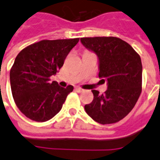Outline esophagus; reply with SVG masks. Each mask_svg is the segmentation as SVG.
<instances>
[{
  "label": "esophagus",
  "mask_w": 160,
  "mask_h": 160,
  "mask_svg": "<svg viewBox=\"0 0 160 160\" xmlns=\"http://www.w3.org/2000/svg\"><path fill=\"white\" fill-rule=\"evenodd\" d=\"M76 92H78V93H81V92L84 91V89H83L82 88H80V87H76Z\"/></svg>",
  "instance_id": "1"
}]
</instances>
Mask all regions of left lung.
I'll list each match as a JSON object with an SVG mask.
<instances>
[{
    "mask_svg": "<svg viewBox=\"0 0 160 160\" xmlns=\"http://www.w3.org/2000/svg\"><path fill=\"white\" fill-rule=\"evenodd\" d=\"M86 48L98 55V77L108 81L102 94L92 90L93 99L84 105L87 114L97 122L112 124L132 111L142 90L141 57L129 43L117 37L81 38Z\"/></svg>",
    "mask_w": 160,
    "mask_h": 160,
    "instance_id": "8db88e82",
    "label": "left lung"
}]
</instances>
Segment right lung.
<instances>
[{
    "label": "right lung",
    "mask_w": 160,
    "mask_h": 160,
    "mask_svg": "<svg viewBox=\"0 0 160 160\" xmlns=\"http://www.w3.org/2000/svg\"><path fill=\"white\" fill-rule=\"evenodd\" d=\"M80 38L42 40L24 48L10 69L11 92L19 111L31 120L43 122L62 109L74 87L59 86L51 76L64 64Z\"/></svg>",
    "instance_id": "1"
}]
</instances>
